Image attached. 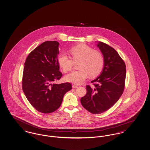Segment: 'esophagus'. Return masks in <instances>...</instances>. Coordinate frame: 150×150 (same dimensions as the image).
I'll use <instances>...</instances> for the list:
<instances>
[{"label": "esophagus", "mask_w": 150, "mask_h": 150, "mask_svg": "<svg viewBox=\"0 0 150 150\" xmlns=\"http://www.w3.org/2000/svg\"><path fill=\"white\" fill-rule=\"evenodd\" d=\"M78 87V85H75V84H74V85H72V88H77Z\"/></svg>", "instance_id": "obj_1"}]
</instances>
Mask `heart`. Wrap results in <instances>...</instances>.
Instances as JSON below:
<instances>
[{
	"instance_id": "b5f03b06",
	"label": "heart",
	"mask_w": 150,
	"mask_h": 150,
	"mask_svg": "<svg viewBox=\"0 0 150 150\" xmlns=\"http://www.w3.org/2000/svg\"><path fill=\"white\" fill-rule=\"evenodd\" d=\"M70 52L72 58L65 52L60 53L57 61L64 72L70 71L75 64L79 62L78 70L73 71L65 76L67 81L75 84H82L91 76L98 75L104 66V58L102 54L85 44H80L72 47Z\"/></svg>"
}]
</instances>
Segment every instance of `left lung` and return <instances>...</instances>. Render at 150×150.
<instances>
[{
  "instance_id": "left-lung-1",
  "label": "left lung",
  "mask_w": 150,
  "mask_h": 150,
  "mask_svg": "<svg viewBox=\"0 0 150 150\" xmlns=\"http://www.w3.org/2000/svg\"><path fill=\"white\" fill-rule=\"evenodd\" d=\"M97 46L104 57V67L100 76L91 82L94 86H86L87 93L80 102L93 114H100L112 108L123 94L126 80L124 61L114 48L103 42Z\"/></svg>"
}]
</instances>
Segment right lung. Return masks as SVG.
<instances>
[{
  "mask_svg": "<svg viewBox=\"0 0 150 150\" xmlns=\"http://www.w3.org/2000/svg\"><path fill=\"white\" fill-rule=\"evenodd\" d=\"M59 43L46 41L28 54L24 63L22 89L33 107L42 113H50L59 108L70 83L57 84L62 76L57 61Z\"/></svg>",
  "mask_w": 150,
  "mask_h": 150,
  "instance_id": "1",
  "label": "right lung"
}]
</instances>
